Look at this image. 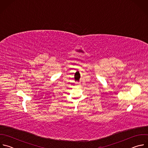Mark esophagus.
<instances>
[{
  "label": "esophagus",
  "mask_w": 148,
  "mask_h": 148,
  "mask_svg": "<svg viewBox=\"0 0 148 148\" xmlns=\"http://www.w3.org/2000/svg\"><path fill=\"white\" fill-rule=\"evenodd\" d=\"M77 83V84H78V83Z\"/></svg>",
  "instance_id": "1"
}]
</instances>
